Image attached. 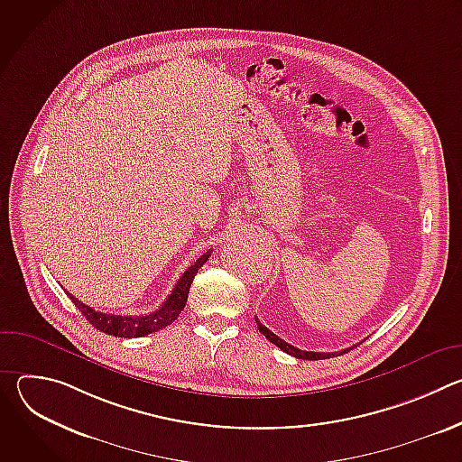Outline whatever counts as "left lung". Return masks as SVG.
Instances as JSON below:
<instances>
[{
    "instance_id": "left-lung-1",
    "label": "left lung",
    "mask_w": 462,
    "mask_h": 462,
    "mask_svg": "<svg viewBox=\"0 0 462 462\" xmlns=\"http://www.w3.org/2000/svg\"><path fill=\"white\" fill-rule=\"evenodd\" d=\"M255 321H257V327H259V331H261V335H265L276 347H280L283 353H287V355H291V356H296V358H301V360H323V358H328V356H335V355H342V353H347V351H351L353 347H349V349H344V351H340V353H312V351H301V349H298V347H294V346H291V344H287L285 340H282L280 337H276L273 331H269V328L263 325V323H259V319L255 318ZM358 346V344H356ZM355 346V347H356Z\"/></svg>"
}]
</instances>
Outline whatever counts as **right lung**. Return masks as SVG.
Instances as JSON below:
<instances>
[{"label": "right lung", "mask_w": 462, "mask_h": 462, "mask_svg": "<svg viewBox=\"0 0 462 462\" xmlns=\"http://www.w3.org/2000/svg\"><path fill=\"white\" fill-rule=\"evenodd\" d=\"M212 250L205 252L199 259H197L191 267L186 269V273L179 278L177 285L173 287L171 294L166 298V301L150 314H143V316H122V314H106V312H98L89 305H84L79 298H75L73 294L68 292V296L71 298V301L79 307V310L88 318V321L98 328V331L106 333V335H113L118 338H139V337H146L152 333L161 331V328L171 325L180 310L186 305L188 300V292L191 287V282L199 271L207 259L210 257Z\"/></svg>", "instance_id": "obj_1"}]
</instances>
